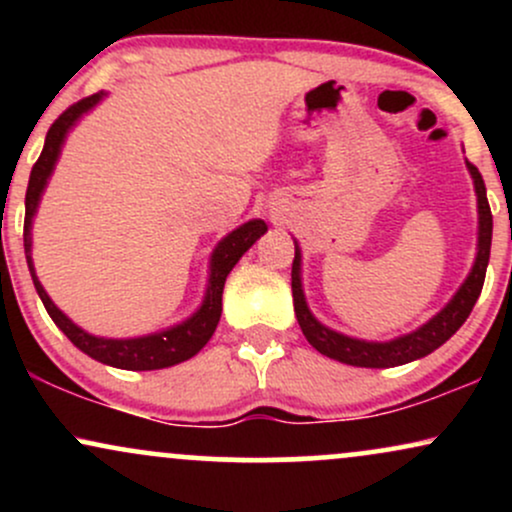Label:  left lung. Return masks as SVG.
<instances>
[{
    "label": "left lung",
    "mask_w": 512,
    "mask_h": 512,
    "mask_svg": "<svg viewBox=\"0 0 512 512\" xmlns=\"http://www.w3.org/2000/svg\"><path fill=\"white\" fill-rule=\"evenodd\" d=\"M467 170L474 180V192H477V214H479V231H477V257H474L472 269H469L467 279L462 281V286L457 289L455 296L450 298L440 313H436L426 325L416 327L414 332L402 334V337L390 339V342H366V339L349 337L332 327L322 325L317 317L310 313L308 301H305L303 293V276H301V264H303V252L298 240H293L296 245V257H293L291 267V289H293V310H296L298 325L308 339L310 346H315L322 356H330L334 361L346 363V366H358V368H392V366H404V363L416 361V358H424L436 351L438 346H443L448 339L464 325L469 313H472L474 303H477L481 286H484L486 267H489V255H491V233H493V216L489 209V199H486V185L477 166L467 161Z\"/></svg>",
    "instance_id": "left-lung-1"
}]
</instances>
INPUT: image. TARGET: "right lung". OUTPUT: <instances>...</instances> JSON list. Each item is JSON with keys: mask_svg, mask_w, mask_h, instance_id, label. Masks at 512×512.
I'll return each mask as SVG.
<instances>
[{"mask_svg": "<svg viewBox=\"0 0 512 512\" xmlns=\"http://www.w3.org/2000/svg\"><path fill=\"white\" fill-rule=\"evenodd\" d=\"M108 96L105 91L93 93V96L84 98V101L74 103L72 108H67L64 113L52 122L48 129V137H45L43 154L31 170V180H28L26 190V221H23V250H26V262L31 269L33 286L38 291L40 301H43L45 310L52 317L60 330L67 334L69 342L76 349L84 351L86 356L96 358V361L105 363V366L122 368V370H158L175 366V363L187 361L199 351L204 349V344L209 342L211 334H214L216 325L221 320V296H223V284H226V276L231 274V269L236 267L240 257L248 252L255 240L267 233V223L262 219H252L243 226H238L236 231L228 233L226 238L219 240L214 252L209 257V279H207V291H204L202 305L192 313L187 320L178 322V325L166 327L161 332L142 334V337H127V339H113V337H96V334L81 330L76 322L69 320L67 315L52 303L48 291L40 284L38 274L33 267V219L38 214V204L43 199L45 187L55 170L57 161H60L62 146L67 142V134L76 127V122L81 120L86 113H91L103 98Z\"/></svg>", "mask_w": 512, "mask_h": 512, "instance_id": "obj_1", "label": "right lung"}]
</instances>
